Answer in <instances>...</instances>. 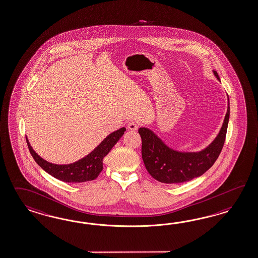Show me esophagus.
I'll return each instance as SVG.
<instances>
[{
  "instance_id": "obj_1",
  "label": "esophagus",
  "mask_w": 258,
  "mask_h": 258,
  "mask_svg": "<svg viewBox=\"0 0 258 258\" xmlns=\"http://www.w3.org/2000/svg\"><path fill=\"white\" fill-rule=\"evenodd\" d=\"M128 129L131 130V131H137L139 129V124L137 122H135V121H131L128 124Z\"/></svg>"
}]
</instances>
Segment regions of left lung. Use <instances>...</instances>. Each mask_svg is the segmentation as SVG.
I'll return each mask as SVG.
<instances>
[{"instance_id":"left-lung-1","label":"left lung","mask_w":258,"mask_h":258,"mask_svg":"<svg viewBox=\"0 0 258 258\" xmlns=\"http://www.w3.org/2000/svg\"><path fill=\"white\" fill-rule=\"evenodd\" d=\"M220 81L218 74L212 70ZM223 125L212 143L199 152H178L165 144L151 129L140 127L142 159L152 178L163 183H181L200 177L218 158L225 143L229 120V98Z\"/></svg>"}]
</instances>
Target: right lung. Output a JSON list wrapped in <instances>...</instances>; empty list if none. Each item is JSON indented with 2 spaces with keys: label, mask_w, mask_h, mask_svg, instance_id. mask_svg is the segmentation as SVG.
Wrapping results in <instances>:
<instances>
[{
  "label": "right lung",
  "mask_w": 258,
  "mask_h": 258,
  "mask_svg": "<svg viewBox=\"0 0 258 258\" xmlns=\"http://www.w3.org/2000/svg\"><path fill=\"white\" fill-rule=\"evenodd\" d=\"M125 131V127H122L109 134L99 145L85 157L68 165H57L47 162L33 151V147L30 144L27 137L26 141L33 158L42 167V169L61 181L79 183L93 180L99 176L100 173L103 170V159L110 152Z\"/></svg>",
  "instance_id": "right-lung-1"
}]
</instances>
